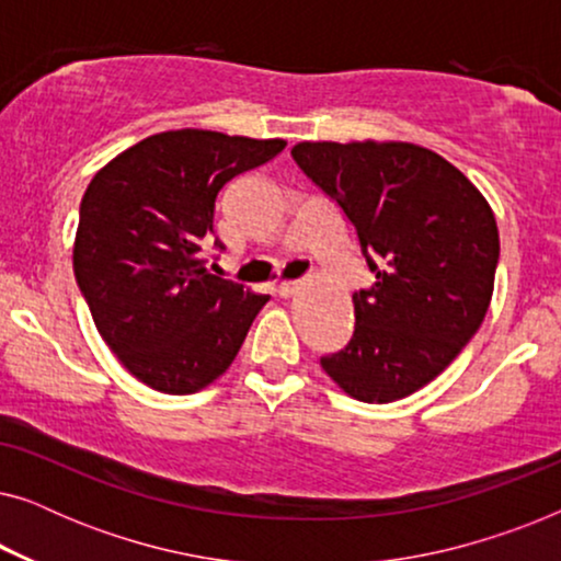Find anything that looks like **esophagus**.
Masks as SVG:
<instances>
[{"instance_id": "1", "label": "esophagus", "mask_w": 561, "mask_h": 561, "mask_svg": "<svg viewBox=\"0 0 561 561\" xmlns=\"http://www.w3.org/2000/svg\"><path fill=\"white\" fill-rule=\"evenodd\" d=\"M298 286H301V283L298 280H283L280 286H278V294L283 296V298H290L298 290Z\"/></svg>"}]
</instances>
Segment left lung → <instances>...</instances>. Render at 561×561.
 Segmentation results:
<instances>
[{
    "label": "left lung",
    "mask_w": 561,
    "mask_h": 561,
    "mask_svg": "<svg viewBox=\"0 0 561 561\" xmlns=\"http://www.w3.org/2000/svg\"><path fill=\"white\" fill-rule=\"evenodd\" d=\"M301 171L359 237L370 290L352 296L355 334L321 357L363 403L405 398L447 370L485 319L501 255L495 214L467 175L401 140L298 142Z\"/></svg>",
    "instance_id": "left-lung-1"
}]
</instances>
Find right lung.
<instances>
[{
    "label": "right lung",
    "mask_w": 561,
    "mask_h": 561,
    "mask_svg": "<svg viewBox=\"0 0 561 561\" xmlns=\"http://www.w3.org/2000/svg\"><path fill=\"white\" fill-rule=\"evenodd\" d=\"M283 148L280 137L168 129L91 179L73 240L76 283L106 347L152 390L211 386L271 301L211 275L198 252L214 232L219 191Z\"/></svg>",
    "instance_id": "add662e5"
}]
</instances>
